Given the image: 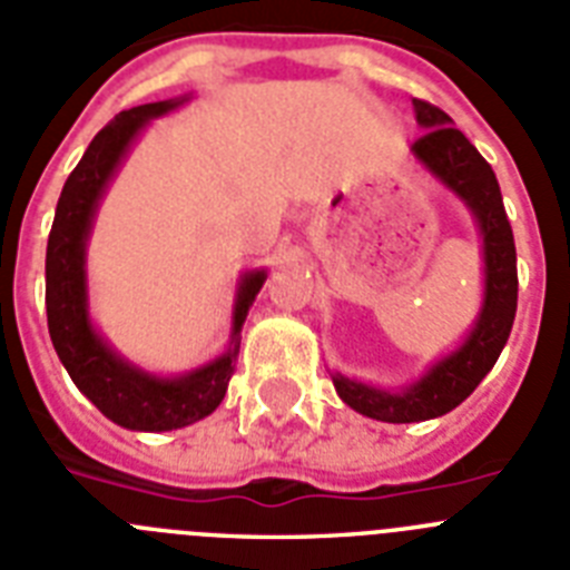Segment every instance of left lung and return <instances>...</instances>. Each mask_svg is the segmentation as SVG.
I'll return each instance as SVG.
<instances>
[{
  "label": "left lung",
  "instance_id": "8db88e82",
  "mask_svg": "<svg viewBox=\"0 0 570 570\" xmlns=\"http://www.w3.org/2000/svg\"><path fill=\"white\" fill-rule=\"evenodd\" d=\"M414 115L423 136L411 145V156L425 174L455 194L475 217L484 255V298L475 324L446 356L434 358L423 374L400 391L380 389L344 374H330L336 394L353 411L382 423H423L449 414L478 389L504 351L515 318L519 275H515L513 228L501 203L499 179L470 138L452 127L443 109L414 98Z\"/></svg>",
  "mask_w": 570,
  "mask_h": 570
}]
</instances>
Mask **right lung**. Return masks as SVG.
<instances>
[{
    "label": "right lung",
    "instance_id": "obj_1",
    "mask_svg": "<svg viewBox=\"0 0 570 570\" xmlns=\"http://www.w3.org/2000/svg\"><path fill=\"white\" fill-rule=\"evenodd\" d=\"M190 95L156 100L118 112L92 138L83 159L66 179L57 199L55 226L46 248V313L49 336L71 382L95 409L130 432H174L208 417L228 391L234 362L240 353V330L248 307L261 293L266 269H248L237 281L232 307L228 347L205 365L185 374L165 376L138 367L104 338L89 313L86 246L92 237L95 214L109 181L150 121L188 104Z\"/></svg>",
    "mask_w": 570,
    "mask_h": 570
}]
</instances>
